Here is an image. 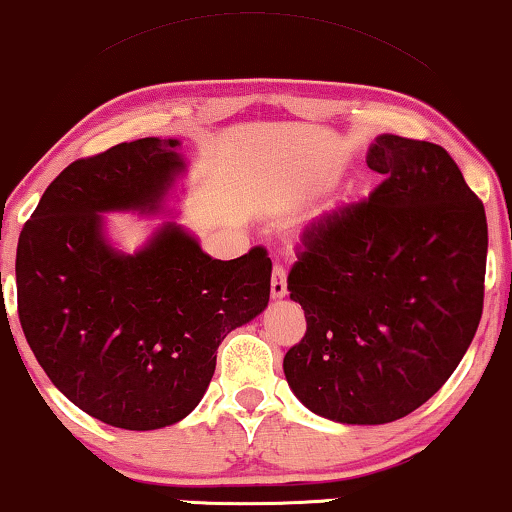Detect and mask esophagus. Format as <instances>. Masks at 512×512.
<instances>
[{
	"instance_id": "1",
	"label": "esophagus",
	"mask_w": 512,
	"mask_h": 512,
	"mask_svg": "<svg viewBox=\"0 0 512 512\" xmlns=\"http://www.w3.org/2000/svg\"><path fill=\"white\" fill-rule=\"evenodd\" d=\"M288 293V283H286V269H283V264H274V269H271V295L274 297H286Z\"/></svg>"
}]
</instances>
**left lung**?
<instances>
[{
  "instance_id": "8db88e82",
  "label": "left lung",
  "mask_w": 512,
  "mask_h": 512,
  "mask_svg": "<svg viewBox=\"0 0 512 512\" xmlns=\"http://www.w3.org/2000/svg\"><path fill=\"white\" fill-rule=\"evenodd\" d=\"M383 174L302 234L288 274L307 319L283 371L309 411L383 425L423 406L468 352L484 304L487 215L442 146L383 134Z\"/></svg>"
}]
</instances>
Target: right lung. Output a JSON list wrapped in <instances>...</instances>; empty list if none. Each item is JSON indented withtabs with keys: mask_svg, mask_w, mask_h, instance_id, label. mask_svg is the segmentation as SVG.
<instances>
[{
	"mask_svg": "<svg viewBox=\"0 0 512 512\" xmlns=\"http://www.w3.org/2000/svg\"><path fill=\"white\" fill-rule=\"evenodd\" d=\"M177 148V139L146 137L75 160L18 238V319L32 354L77 409L122 430L189 416L217 347L269 302L262 245L222 262L177 224L134 255L103 238L99 212L160 208L184 172Z\"/></svg>",
	"mask_w": 512,
	"mask_h": 512,
	"instance_id": "obj_1",
	"label": "right lung"
}]
</instances>
